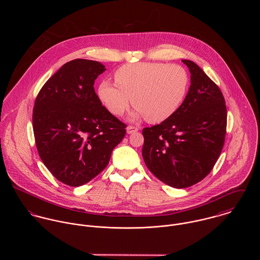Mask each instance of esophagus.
I'll list each match as a JSON object with an SVG mask.
<instances>
[{
	"mask_svg": "<svg viewBox=\"0 0 260 260\" xmlns=\"http://www.w3.org/2000/svg\"><path fill=\"white\" fill-rule=\"evenodd\" d=\"M138 130H139L138 127H135V126H132V125H130V126L127 127V133H128V134L135 133V132H137Z\"/></svg>",
	"mask_w": 260,
	"mask_h": 260,
	"instance_id": "obj_1",
	"label": "esophagus"
}]
</instances>
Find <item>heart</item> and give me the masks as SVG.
<instances>
[{"label": "heart", "mask_w": 260, "mask_h": 260, "mask_svg": "<svg viewBox=\"0 0 260 260\" xmlns=\"http://www.w3.org/2000/svg\"><path fill=\"white\" fill-rule=\"evenodd\" d=\"M116 84L103 81L98 95L113 115L121 116L132 104L138 116L150 123H161L179 109L185 99L189 75L185 68L160 62H139L120 67L114 75Z\"/></svg>", "instance_id": "b5f03b06"}]
</instances>
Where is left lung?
<instances>
[{
  "label": "left lung",
  "instance_id": "obj_1",
  "mask_svg": "<svg viewBox=\"0 0 260 260\" xmlns=\"http://www.w3.org/2000/svg\"><path fill=\"white\" fill-rule=\"evenodd\" d=\"M191 85L179 109L161 124L143 129L142 156L162 182L186 188L205 178L222 151L227 110L219 87L194 62Z\"/></svg>",
  "mask_w": 260,
  "mask_h": 260
}]
</instances>
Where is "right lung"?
Instances as JSON below:
<instances>
[{
	"mask_svg": "<svg viewBox=\"0 0 260 260\" xmlns=\"http://www.w3.org/2000/svg\"><path fill=\"white\" fill-rule=\"evenodd\" d=\"M105 70L97 61L72 60L44 84L35 100L38 153L66 185H83L101 173L126 134L127 125L102 106L95 93V80Z\"/></svg>",
	"mask_w": 260,
	"mask_h": 260,
	"instance_id": "right-lung-1",
	"label": "right lung"
}]
</instances>
